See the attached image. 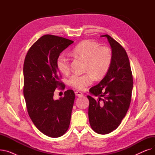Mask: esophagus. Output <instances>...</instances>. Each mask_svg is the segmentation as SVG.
I'll list each match as a JSON object with an SVG mask.
<instances>
[{"mask_svg": "<svg viewBox=\"0 0 155 155\" xmlns=\"http://www.w3.org/2000/svg\"><path fill=\"white\" fill-rule=\"evenodd\" d=\"M75 95L77 96V97H82V96L84 95V94H83L82 92H79V91H77V92H75Z\"/></svg>", "mask_w": 155, "mask_h": 155, "instance_id": "34e87169", "label": "esophagus"}]
</instances>
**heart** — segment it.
Masks as SVG:
<instances>
[{"instance_id": "1", "label": "heart", "mask_w": 155, "mask_h": 155, "mask_svg": "<svg viewBox=\"0 0 155 155\" xmlns=\"http://www.w3.org/2000/svg\"><path fill=\"white\" fill-rule=\"evenodd\" d=\"M72 54L86 61L85 75H73L69 80L70 84L78 90H84L92 83L93 77L96 80L102 78L108 73L112 61L111 50L107 47L101 46L98 43L84 41L72 50ZM57 67L62 73L70 70V60L64 54H60L56 61Z\"/></svg>"}]
</instances>
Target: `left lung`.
<instances>
[{"instance_id": "8db88e82", "label": "left lung", "mask_w": 155, "mask_h": 155, "mask_svg": "<svg viewBox=\"0 0 155 155\" xmlns=\"http://www.w3.org/2000/svg\"><path fill=\"white\" fill-rule=\"evenodd\" d=\"M101 37L107 38L110 45L112 61L106 75L89 91L98 99L90 95L87 98L92 129L98 134H106L117 129L126 114L131 100L133 79L124 48L108 35Z\"/></svg>"}]
</instances>
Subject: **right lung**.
I'll list each match as a JSON object with an SVG mask.
<instances>
[{"label":"right lung","mask_w":155,"mask_h":155,"mask_svg":"<svg viewBox=\"0 0 155 155\" xmlns=\"http://www.w3.org/2000/svg\"><path fill=\"white\" fill-rule=\"evenodd\" d=\"M73 41L46 35L29 48L23 67L24 88L28 114L32 123L44 134L58 137L69 127L75 93L68 90L64 97L54 100V92L64 85L60 79L56 61L60 54Z\"/></svg>","instance_id":"obj_1"}]
</instances>
